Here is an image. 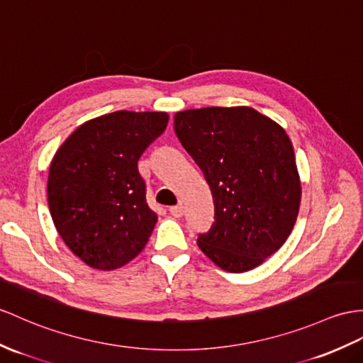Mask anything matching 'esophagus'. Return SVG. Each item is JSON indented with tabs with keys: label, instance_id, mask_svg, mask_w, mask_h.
<instances>
[{
	"label": "esophagus",
	"instance_id": "34e87169",
	"mask_svg": "<svg viewBox=\"0 0 363 363\" xmlns=\"http://www.w3.org/2000/svg\"><path fill=\"white\" fill-rule=\"evenodd\" d=\"M169 214L175 218H180L183 216V206L182 205H177V206H171L169 208Z\"/></svg>",
	"mask_w": 363,
	"mask_h": 363
}]
</instances>
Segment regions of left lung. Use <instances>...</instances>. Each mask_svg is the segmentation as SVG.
<instances>
[{"label":"left lung","mask_w":363,"mask_h":363,"mask_svg":"<svg viewBox=\"0 0 363 363\" xmlns=\"http://www.w3.org/2000/svg\"><path fill=\"white\" fill-rule=\"evenodd\" d=\"M174 129L214 200L199 248L228 272L254 269L286 242L302 186L285 129L248 106L177 112Z\"/></svg>","instance_id":"8db88e82"}]
</instances>
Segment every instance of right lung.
I'll return each instance as SVG.
<instances>
[{"label": "right lung", "mask_w": 363, "mask_h": 363, "mask_svg": "<svg viewBox=\"0 0 363 363\" xmlns=\"http://www.w3.org/2000/svg\"><path fill=\"white\" fill-rule=\"evenodd\" d=\"M169 121L166 112L117 111L84 121L58 147L48 177L49 211L78 259L99 271L125 267L157 223L138 160Z\"/></svg>", "instance_id": "obj_1"}]
</instances>
